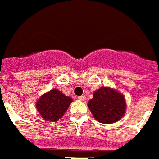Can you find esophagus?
<instances>
[{"label": "esophagus", "instance_id": "34e87169", "mask_svg": "<svg viewBox=\"0 0 159 159\" xmlns=\"http://www.w3.org/2000/svg\"><path fill=\"white\" fill-rule=\"evenodd\" d=\"M78 99L81 101H85L86 100V97L85 96H79L78 97Z\"/></svg>", "mask_w": 159, "mask_h": 159}]
</instances>
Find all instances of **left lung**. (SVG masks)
<instances>
[{
	"label": "left lung",
	"mask_w": 159,
	"mask_h": 159,
	"mask_svg": "<svg viewBox=\"0 0 159 159\" xmlns=\"http://www.w3.org/2000/svg\"><path fill=\"white\" fill-rule=\"evenodd\" d=\"M88 107L99 123L113 124L125 116L126 102L121 93L113 88L101 87L93 93Z\"/></svg>",
	"instance_id": "obj_1"
}]
</instances>
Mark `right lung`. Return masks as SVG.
I'll use <instances>...</instances> for the list:
<instances>
[{"label": "right lung", "instance_id": "add662e5", "mask_svg": "<svg viewBox=\"0 0 159 159\" xmlns=\"http://www.w3.org/2000/svg\"><path fill=\"white\" fill-rule=\"evenodd\" d=\"M72 98L58 89H54L44 93L36 102V109L39 116L47 121H57L64 116L72 102Z\"/></svg>", "mask_w": 159, "mask_h": 159}]
</instances>
